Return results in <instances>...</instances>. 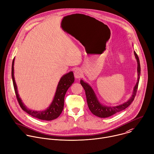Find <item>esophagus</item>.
<instances>
[{"label":"esophagus","instance_id":"34e87169","mask_svg":"<svg viewBox=\"0 0 154 154\" xmlns=\"http://www.w3.org/2000/svg\"><path fill=\"white\" fill-rule=\"evenodd\" d=\"M82 71L81 69H77L75 70V72H74V76L76 78H79L81 77L82 76Z\"/></svg>","mask_w":154,"mask_h":154}]
</instances>
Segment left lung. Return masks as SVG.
Instances as JSON below:
<instances>
[{"label":"left lung","mask_w":154,"mask_h":154,"mask_svg":"<svg viewBox=\"0 0 154 154\" xmlns=\"http://www.w3.org/2000/svg\"><path fill=\"white\" fill-rule=\"evenodd\" d=\"M134 55H135V58L137 59V63H138L137 70H138V79H137V82L134 87V89L133 91V94H132L131 99L129 100H128L126 102H125L122 105H118L116 106H112V107L111 106H105L102 105L98 101L92 88L88 84L84 82L82 80H81L80 83H81V85L83 87V88L85 91V95H86L88 106L90 110L91 111V112L94 115L98 116L99 117H102V118L109 117L117 112H119L125 109V108L128 107V106H129L131 105V103L133 102V100L135 97L137 89H138V82H139V80H140V71H141L139 58H138L137 54H136V52L135 51H134Z\"/></svg>","instance_id":"1"}]
</instances>
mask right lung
<instances>
[{
  "label": "right lung",
  "mask_w": 154,
  "mask_h": 154,
  "mask_svg": "<svg viewBox=\"0 0 154 154\" xmlns=\"http://www.w3.org/2000/svg\"><path fill=\"white\" fill-rule=\"evenodd\" d=\"M14 58L13 59L12 63V70H11V75L13 79V82L14 85V88L16 93V96L18 102L23 110H24L26 112L31 115V116L35 117L37 119H39L41 120H52L57 119L62 112L64 108V96L67 91L68 88L72 85L75 81L73 73L70 72L67 74L64 75L60 79L57 88V91L55 93V95L54 99L53 100L51 106L47 109L42 111H32L28 109L22 103L20 98L19 97L16 84L14 80Z\"/></svg>",
  "instance_id": "1"
}]
</instances>
